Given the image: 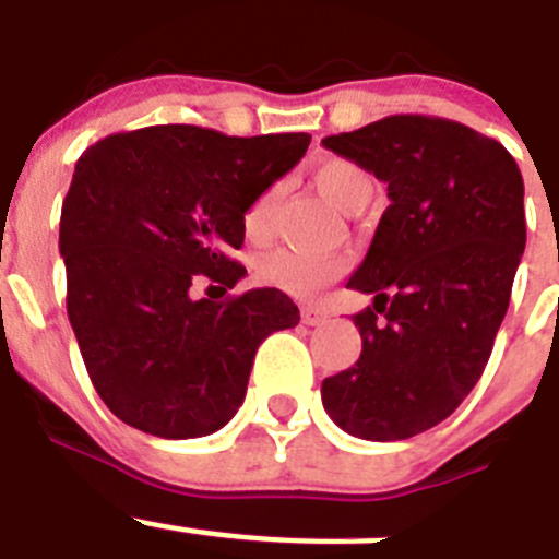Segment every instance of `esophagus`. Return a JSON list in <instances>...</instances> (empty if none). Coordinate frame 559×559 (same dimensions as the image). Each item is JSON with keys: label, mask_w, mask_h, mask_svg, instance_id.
Listing matches in <instances>:
<instances>
[{"label": "esophagus", "mask_w": 559, "mask_h": 559, "mask_svg": "<svg viewBox=\"0 0 559 559\" xmlns=\"http://www.w3.org/2000/svg\"><path fill=\"white\" fill-rule=\"evenodd\" d=\"M300 317H304L306 325H323L325 320H329V314H325L323 309H314V306H306V309L300 311Z\"/></svg>", "instance_id": "1"}]
</instances>
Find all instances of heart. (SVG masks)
I'll return each instance as SVG.
<instances>
[{
    "mask_svg": "<svg viewBox=\"0 0 559 559\" xmlns=\"http://www.w3.org/2000/svg\"><path fill=\"white\" fill-rule=\"evenodd\" d=\"M317 189L342 211H356L370 203L376 192L373 175L365 167L345 158H331L320 164L314 173ZM281 198V183L270 186L245 211V234L253 242H264L273 234L275 205ZM345 270V261L331 255H309L300 250H275L267 259H261L259 275L275 289L286 292L298 300H314L325 292L331 281H336Z\"/></svg>",
    "mask_w": 559,
    "mask_h": 559,
    "instance_id": "obj_1",
    "label": "heart"
}]
</instances>
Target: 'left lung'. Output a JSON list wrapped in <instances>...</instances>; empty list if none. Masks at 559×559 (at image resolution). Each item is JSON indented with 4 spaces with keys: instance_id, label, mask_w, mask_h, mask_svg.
I'll use <instances>...</instances> for the list:
<instances>
[{
    "instance_id": "left-lung-1",
    "label": "left lung",
    "mask_w": 559,
    "mask_h": 559,
    "mask_svg": "<svg viewBox=\"0 0 559 559\" xmlns=\"http://www.w3.org/2000/svg\"><path fill=\"white\" fill-rule=\"evenodd\" d=\"M386 183L365 261L348 286L361 356L323 381V406L361 440L431 429L481 379L526 248L524 178L496 139L460 122L399 114L323 139Z\"/></svg>"
}]
</instances>
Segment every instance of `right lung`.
I'll use <instances>...</instances> for the list:
<instances>
[{"label": "right lung", "mask_w": 559, "mask_h": 559, "mask_svg": "<svg viewBox=\"0 0 559 559\" xmlns=\"http://www.w3.org/2000/svg\"><path fill=\"white\" fill-rule=\"evenodd\" d=\"M309 142L155 124L80 155L60 209L67 311L88 379L119 420L167 440L223 429L261 342L298 325V306L273 286L198 300L192 284L228 292L248 273L230 259L245 211Z\"/></svg>", "instance_id": "obj_1"}]
</instances>
